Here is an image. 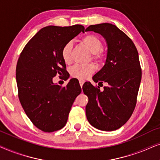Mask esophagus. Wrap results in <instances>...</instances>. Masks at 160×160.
<instances>
[{
  "mask_svg": "<svg viewBox=\"0 0 160 160\" xmlns=\"http://www.w3.org/2000/svg\"><path fill=\"white\" fill-rule=\"evenodd\" d=\"M79 82H80V87H82V86H83V83L85 82V80H79Z\"/></svg>",
  "mask_w": 160,
  "mask_h": 160,
  "instance_id": "esophagus-1",
  "label": "esophagus"
}]
</instances>
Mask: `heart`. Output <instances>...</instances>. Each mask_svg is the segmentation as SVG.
<instances>
[{
  "instance_id": "1",
  "label": "heart",
  "mask_w": 160,
  "mask_h": 160,
  "mask_svg": "<svg viewBox=\"0 0 160 160\" xmlns=\"http://www.w3.org/2000/svg\"><path fill=\"white\" fill-rule=\"evenodd\" d=\"M82 44L90 51L92 55V59L97 62H100L105 58V53L102 50V42L99 37L93 34H88L82 38ZM72 43L66 44L61 50V57L66 63L71 62V51ZM94 71V67L93 64L80 65L75 64L70 68V74L72 77L79 79H86Z\"/></svg>"
}]
</instances>
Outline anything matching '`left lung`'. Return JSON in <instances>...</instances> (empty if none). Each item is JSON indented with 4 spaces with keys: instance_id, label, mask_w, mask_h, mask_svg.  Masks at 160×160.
Returning <instances> with one entry per match:
<instances>
[{
    "instance_id": "8db88e82",
    "label": "left lung",
    "mask_w": 160,
    "mask_h": 160,
    "mask_svg": "<svg viewBox=\"0 0 160 160\" xmlns=\"http://www.w3.org/2000/svg\"><path fill=\"white\" fill-rule=\"evenodd\" d=\"M86 31L101 34L108 44L105 65L93 77L95 82H105L108 86L102 91L90 82L82 87L88 97L87 119L100 130H116L129 120L137 102L142 76L137 48L127 34L110 23L90 25Z\"/></svg>"
}]
</instances>
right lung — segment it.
I'll return each mask as SVG.
<instances>
[{
  "label": "right lung",
  "mask_w": 160,
  "mask_h": 160,
  "mask_svg": "<svg viewBox=\"0 0 160 160\" xmlns=\"http://www.w3.org/2000/svg\"><path fill=\"white\" fill-rule=\"evenodd\" d=\"M84 30L81 25L44 27L28 42L18 59L16 80L21 105L34 126L45 132L65 126L74 99L82 91L74 79L62 88L52 78L67 73L61 50Z\"/></svg>",
  "instance_id": "obj_1"
}]
</instances>
